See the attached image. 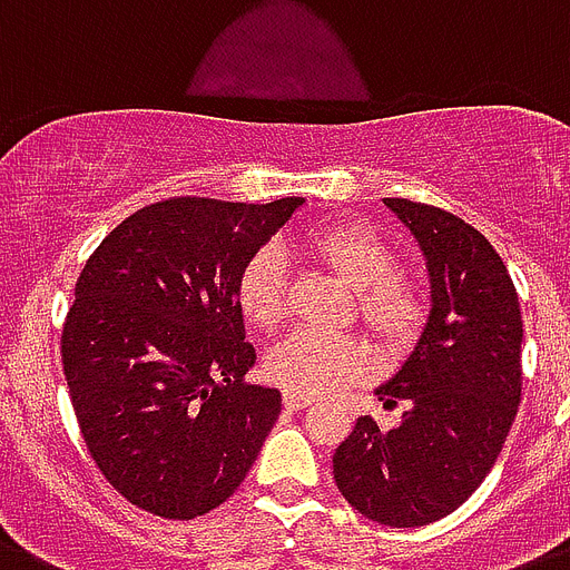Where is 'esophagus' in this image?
<instances>
[{"label":"esophagus","instance_id":"34e87169","mask_svg":"<svg viewBox=\"0 0 570 570\" xmlns=\"http://www.w3.org/2000/svg\"><path fill=\"white\" fill-rule=\"evenodd\" d=\"M284 405H286V409H289V411L307 409V405H313V396L298 394V391H284Z\"/></svg>","mask_w":570,"mask_h":570}]
</instances>
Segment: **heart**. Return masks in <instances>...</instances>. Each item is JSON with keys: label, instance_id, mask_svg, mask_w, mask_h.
Listing matches in <instances>:
<instances>
[{"label": "heart", "instance_id": "obj_1", "mask_svg": "<svg viewBox=\"0 0 570 570\" xmlns=\"http://www.w3.org/2000/svg\"><path fill=\"white\" fill-rule=\"evenodd\" d=\"M307 248L358 293V313L382 342L403 344L423 322V295L396 275V252L362 223H333L307 237ZM237 304L255 327H275L286 315V263L277 248L248 257L237 281ZM367 353L353 338L293 330L266 353V374L307 396H322L365 374Z\"/></svg>", "mask_w": 570, "mask_h": 570}]
</instances>
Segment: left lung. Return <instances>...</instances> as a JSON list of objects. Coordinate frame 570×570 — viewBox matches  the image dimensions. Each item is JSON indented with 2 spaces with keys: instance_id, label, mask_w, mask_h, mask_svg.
<instances>
[{
  "instance_id": "left-lung-1",
  "label": "left lung",
  "mask_w": 570,
  "mask_h": 570,
  "mask_svg": "<svg viewBox=\"0 0 570 570\" xmlns=\"http://www.w3.org/2000/svg\"><path fill=\"white\" fill-rule=\"evenodd\" d=\"M417 243L429 315L417 342L376 389L382 432L356 420L333 455L344 501L389 528H423L470 499L504 446L521 400V309L510 272L484 234L434 205L385 199Z\"/></svg>"
}]
</instances>
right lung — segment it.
Masks as SVG:
<instances>
[{"instance_id":"1","label":"right lung","mask_w":570,"mask_h":570,"mask_svg":"<svg viewBox=\"0 0 570 570\" xmlns=\"http://www.w3.org/2000/svg\"><path fill=\"white\" fill-rule=\"evenodd\" d=\"M304 199L203 196L127 217L89 257L63 327V374L86 449L124 499L196 519L232 495L281 414L248 385L237 281Z\"/></svg>"}]
</instances>
